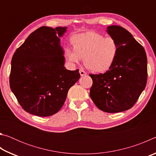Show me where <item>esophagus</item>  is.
<instances>
[{
  "mask_svg": "<svg viewBox=\"0 0 156 156\" xmlns=\"http://www.w3.org/2000/svg\"><path fill=\"white\" fill-rule=\"evenodd\" d=\"M79 72H80V76H86L87 75V73L84 72V71H83V70H80L79 71Z\"/></svg>",
  "mask_w": 156,
  "mask_h": 156,
  "instance_id": "1",
  "label": "esophagus"
}]
</instances>
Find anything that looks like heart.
Returning <instances> with one entry per match:
<instances>
[{
	"instance_id": "1",
	"label": "heart",
	"mask_w": 156,
	"mask_h": 156,
	"mask_svg": "<svg viewBox=\"0 0 156 156\" xmlns=\"http://www.w3.org/2000/svg\"><path fill=\"white\" fill-rule=\"evenodd\" d=\"M73 48L67 47L65 56L73 64L84 58L85 67L94 72L109 70L117 58L118 44L112 37H105L94 31L76 34L71 38Z\"/></svg>"
}]
</instances>
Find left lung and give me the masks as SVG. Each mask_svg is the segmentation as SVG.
Here are the masks:
<instances>
[{
  "label": "left lung",
  "instance_id": "left-lung-1",
  "mask_svg": "<svg viewBox=\"0 0 156 156\" xmlns=\"http://www.w3.org/2000/svg\"><path fill=\"white\" fill-rule=\"evenodd\" d=\"M107 31L117 42L118 54L109 70L89 74L93 80L89 95L100 110L118 113L131 109L146 87L147 58L143 47L125 28L112 25Z\"/></svg>",
  "mask_w": 156,
  "mask_h": 156
}]
</instances>
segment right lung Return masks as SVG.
I'll return each instance as SVG.
<instances>
[{"label": "right lung", "mask_w": 156, "mask_h": 156, "mask_svg": "<svg viewBox=\"0 0 156 156\" xmlns=\"http://www.w3.org/2000/svg\"><path fill=\"white\" fill-rule=\"evenodd\" d=\"M67 27L43 26L27 37L12 59L9 85L25 112L46 117L64 105L69 89L80 78L78 69L64 67L60 37Z\"/></svg>", "instance_id": "1"}]
</instances>
